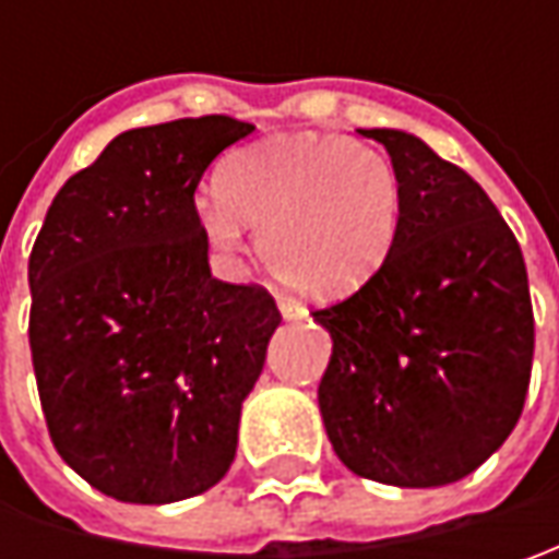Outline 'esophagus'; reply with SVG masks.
Returning <instances> with one entry per match:
<instances>
[{
  "mask_svg": "<svg viewBox=\"0 0 559 559\" xmlns=\"http://www.w3.org/2000/svg\"><path fill=\"white\" fill-rule=\"evenodd\" d=\"M280 313H283V320H305V317H308L305 308H298V305H292V301H280Z\"/></svg>",
  "mask_w": 559,
  "mask_h": 559,
  "instance_id": "34e87169",
  "label": "esophagus"
}]
</instances>
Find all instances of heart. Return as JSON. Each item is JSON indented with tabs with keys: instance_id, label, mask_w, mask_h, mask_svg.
I'll return each instance as SVG.
<instances>
[{
	"instance_id": "b5f03b06",
	"label": "heart",
	"mask_w": 559,
	"mask_h": 559,
	"mask_svg": "<svg viewBox=\"0 0 559 559\" xmlns=\"http://www.w3.org/2000/svg\"><path fill=\"white\" fill-rule=\"evenodd\" d=\"M199 204L204 239L224 254L261 229V258L289 289L333 301L385 267L401 229V183L367 142L335 133H280L236 152Z\"/></svg>"
}]
</instances>
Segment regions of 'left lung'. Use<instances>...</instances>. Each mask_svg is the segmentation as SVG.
I'll list each match as a JSON object with an SVG mask.
<instances>
[{"label": "left lung", "mask_w": 559, "mask_h": 559, "mask_svg": "<svg viewBox=\"0 0 559 559\" xmlns=\"http://www.w3.org/2000/svg\"><path fill=\"white\" fill-rule=\"evenodd\" d=\"M357 133L392 158L401 229L364 289L313 311L333 338L317 389L323 426L364 479L457 483L523 414L535 352L526 261L466 170L407 130Z\"/></svg>", "instance_id": "1"}]
</instances>
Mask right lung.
<instances>
[{
    "label": "right lung",
    "mask_w": 559,
    "mask_h": 559,
    "mask_svg": "<svg viewBox=\"0 0 559 559\" xmlns=\"http://www.w3.org/2000/svg\"><path fill=\"white\" fill-rule=\"evenodd\" d=\"M246 120L123 130L31 251V355L55 451L102 495L174 504L226 476L280 311L211 276L195 189Z\"/></svg>",
    "instance_id": "right-lung-1"
}]
</instances>
